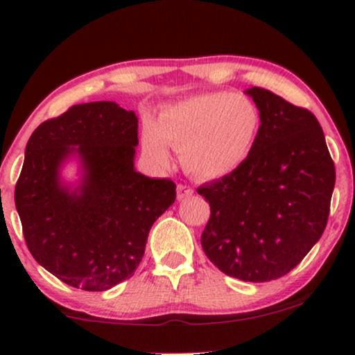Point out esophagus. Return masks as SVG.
<instances>
[{
  "mask_svg": "<svg viewBox=\"0 0 355 355\" xmlns=\"http://www.w3.org/2000/svg\"><path fill=\"white\" fill-rule=\"evenodd\" d=\"M193 195V189L189 185H183V183H178L177 187V197L178 200H185V198H190Z\"/></svg>",
  "mask_w": 355,
  "mask_h": 355,
  "instance_id": "esophagus-1",
  "label": "esophagus"
}]
</instances>
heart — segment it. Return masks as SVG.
<instances>
[{
  "mask_svg": "<svg viewBox=\"0 0 355 355\" xmlns=\"http://www.w3.org/2000/svg\"><path fill=\"white\" fill-rule=\"evenodd\" d=\"M260 125L259 108L245 95L205 93L162 110L158 126L146 121L141 144L150 157L165 162L168 143L180 152L187 172L198 178H218L245 164Z\"/></svg>",
  "mask_w": 355,
  "mask_h": 355,
  "instance_id": "heart-1",
  "label": "heart"
}]
</instances>
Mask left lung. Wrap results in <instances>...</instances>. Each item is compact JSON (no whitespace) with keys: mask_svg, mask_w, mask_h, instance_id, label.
<instances>
[{"mask_svg":"<svg viewBox=\"0 0 355 355\" xmlns=\"http://www.w3.org/2000/svg\"><path fill=\"white\" fill-rule=\"evenodd\" d=\"M262 118L245 164L198 187L210 205L202 248L223 274L268 282L299 266L327 225L336 166L307 108L247 89Z\"/></svg>","mask_w":355,"mask_h":355,"instance_id":"left-lung-1","label":"left lung"}]
</instances>
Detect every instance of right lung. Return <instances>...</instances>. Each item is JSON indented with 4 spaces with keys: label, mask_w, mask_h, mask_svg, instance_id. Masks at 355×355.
I'll return each instance as SVG.
<instances>
[{
    "label": "right lung",
    "mask_w": 355,
    "mask_h": 355,
    "mask_svg": "<svg viewBox=\"0 0 355 355\" xmlns=\"http://www.w3.org/2000/svg\"><path fill=\"white\" fill-rule=\"evenodd\" d=\"M138 118L113 101L73 105L43 121L26 145L15 189L28 250L61 282L101 292L130 279L155 220L177 197L170 178L133 166ZM78 153L84 180L61 187L58 168Z\"/></svg>",
    "instance_id": "1"
}]
</instances>
